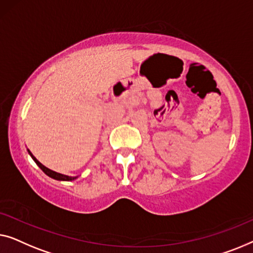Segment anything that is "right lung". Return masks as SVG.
Wrapping results in <instances>:
<instances>
[{
    "instance_id": "obj_1",
    "label": "right lung",
    "mask_w": 253,
    "mask_h": 253,
    "mask_svg": "<svg viewBox=\"0 0 253 253\" xmlns=\"http://www.w3.org/2000/svg\"><path fill=\"white\" fill-rule=\"evenodd\" d=\"M27 151H28V154H30V156L32 158H33V161L35 162V164H37V165L40 167V169L43 170V172L47 174L48 176H50V177H52V179H55V180H58V181H72V180H76L78 176H69V175H64V174H60V173H57V172H55V170H51V169H49L48 167H45L44 165H42V164L38 161L37 158L34 157L33 155H32V152L28 150L27 149Z\"/></svg>"
}]
</instances>
